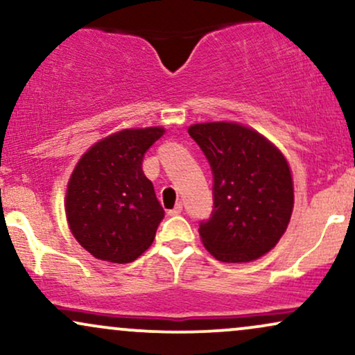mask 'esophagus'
Segmentation results:
<instances>
[{"mask_svg": "<svg viewBox=\"0 0 355 355\" xmlns=\"http://www.w3.org/2000/svg\"><path fill=\"white\" fill-rule=\"evenodd\" d=\"M182 209H183L182 202H178L177 205H175L172 210H168V211H166V214H168V215H178V214H182Z\"/></svg>", "mask_w": 355, "mask_h": 355, "instance_id": "1", "label": "esophagus"}]
</instances>
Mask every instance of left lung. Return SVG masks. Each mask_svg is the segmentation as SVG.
I'll use <instances>...</instances> for the list:
<instances>
[{
    "label": "left lung",
    "instance_id": "1",
    "mask_svg": "<svg viewBox=\"0 0 355 355\" xmlns=\"http://www.w3.org/2000/svg\"><path fill=\"white\" fill-rule=\"evenodd\" d=\"M214 172V211L198 234L220 262L243 263L270 252L294 210L287 158L268 138L237 121L189 126Z\"/></svg>",
    "mask_w": 355,
    "mask_h": 355
}]
</instances>
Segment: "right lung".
<instances>
[{"label": "right lung", "mask_w": 355, "mask_h": 355, "mask_svg": "<svg viewBox=\"0 0 355 355\" xmlns=\"http://www.w3.org/2000/svg\"><path fill=\"white\" fill-rule=\"evenodd\" d=\"M164 133V126L120 130L89 146L73 168L64 214L73 237L95 259L128 263L152 245L165 211L141 162Z\"/></svg>", "instance_id": "right-lung-1"}]
</instances>
